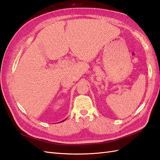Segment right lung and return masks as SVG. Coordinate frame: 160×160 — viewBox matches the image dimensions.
<instances>
[{"label": "right lung", "mask_w": 160, "mask_h": 160, "mask_svg": "<svg viewBox=\"0 0 160 160\" xmlns=\"http://www.w3.org/2000/svg\"><path fill=\"white\" fill-rule=\"evenodd\" d=\"M63 121H64V120H63Z\"/></svg>", "instance_id": "right-lung-1"}]
</instances>
